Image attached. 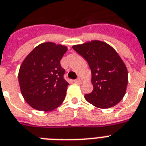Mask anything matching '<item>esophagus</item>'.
<instances>
[{
	"instance_id": "obj_1",
	"label": "esophagus",
	"mask_w": 146,
	"mask_h": 146,
	"mask_svg": "<svg viewBox=\"0 0 146 146\" xmlns=\"http://www.w3.org/2000/svg\"><path fill=\"white\" fill-rule=\"evenodd\" d=\"M73 82H75V83H76V84H80V83L82 82V81H81L80 79H76V80H74V81H73Z\"/></svg>"
}]
</instances>
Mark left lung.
<instances>
[{"instance_id":"1","label":"left lung","mask_w":146,"mask_h":146,"mask_svg":"<svg viewBox=\"0 0 146 146\" xmlns=\"http://www.w3.org/2000/svg\"><path fill=\"white\" fill-rule=\"evenodd\" d=\"M73 49L84 57L91 70L94 90L85 100L99 108L113 107L124 97L128 84V70L117 51L107 43L94 40Z\"/></svg>"}]
</instances>
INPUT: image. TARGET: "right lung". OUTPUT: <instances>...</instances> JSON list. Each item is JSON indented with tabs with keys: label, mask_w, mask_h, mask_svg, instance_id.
I'll return each instance as SVG.
<instances>
[{
	"label": "right lung",
	"mask_w": 146,
	"mask_h": 146,
	"mask_svg": "<svg viewBox=\"0 0 146 146\" xmlns=\"http://www.w3.org/2000/svg\"><path fill=\"white\" fill-rule=\"evenodd\" d=\"M67 47L52 42L38 45L26 57L18 72L21 92L33 108L50 111L65 99L68 82L60 61Z\"/></svg>",
	"instance_id": "add662e5"
}]
</instances>
